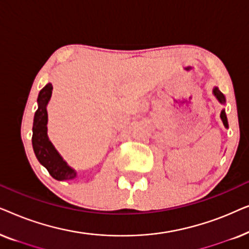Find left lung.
Here are the masks:
<instances>
[{"instance_id":"obj_1","label":"left lung","mask_w":249,"mask_h":249,"mask_svg":"<svg viewBox=\"0 0 249 249\" xmlns=\"http://www.w3.org/2000/svg\"><path fill=\"white\" fill-rule=\"evenodd\" d=\"M213 93L216 96L217 100H219L220 103H224V102H226V97H224V95L219 90V88H216V87L214 88ZM221 119H222L224 127L228 128V119H227V114H226V112H224V110H222V112H221Z\"/></svg>"}]
</instances>
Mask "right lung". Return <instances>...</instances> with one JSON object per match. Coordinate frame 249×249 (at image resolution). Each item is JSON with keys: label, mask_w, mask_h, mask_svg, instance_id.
Wrapping results in <instances>:
<instances>
[{"label": "right lung", "mask_w": 249, "mask_h": 249, "mask_svg": "<svg viewBox=\"0 0 249 249\" xmlns=\"http://www.w3.org/2000/svg\"><path fill=\"white\" fill-rule=\"evenodd\" d=\"M52 84H47L42 90L39 91L38 108H37L35 117H34L33 124V148L35 152L37 160L42 165L45 166L47 171L54 179L67 180L73 179L77 176L70 166L63 161L56 149L54 148L52 142L47 137V111L46 105L49 103L51 95H52Z\"/></svg>", "instance_id": "1"}]
</instances>
